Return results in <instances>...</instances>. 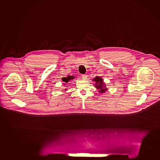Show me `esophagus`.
<instances>
[{"instance_id":"1","label":"esophagus","mask_w":160,"mask_h":160,"mask_svg":"<svg viewBox=\"0 0 160 160\" xmlns=\"http://www.w3.org/2000/svg\"><path fill=\"white\" fill-rule=\"evenodd\" d=\"M86 75H82V79H83V80H86Z\"/></svg>"}]
</instances>
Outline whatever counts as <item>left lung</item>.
<instances>
[{
    "instance_id": "8db88e82",
    "label": "left lung",
    "mask_w": 160,
    "mask_h": 160,
    "mask_svg": "<svg viewBox=\"0 0 160 160\" xmlns=\"http://www.w3.org/2000/svg\"><path fill=\"white\" fill-rule=\"evenodd\" d=\"M93 81H95V88L98 89V92L100 93H104L107 90V88H106V85L103 82L102 78L100 77H96L92 79Z\"/></svg>"
}]
</instances>
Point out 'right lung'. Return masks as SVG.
<instances>
[{
	"label": "right lung",
	"instance_id": "add662e5",
	"mask_svg": "<svg viewBox=\"0 0 160 160\" xmlns=\"http://www.w3.org/2000/svg\"><path fill=\"white\" fill-rule=\"evenodd\" d=\"M75 78V77L73 76H70V75H68L67 77H64V78H62V81L64 82V85H65L66 83H68L69 81L73 80ZM65 90H67V89H65Z\"/></svg>",
	"mask_w": 160,
	"mask_h": 160
}]
</instances>
